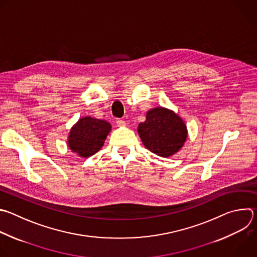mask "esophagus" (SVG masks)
Segmentation results:
<instances>
[{
	"mask_svg": "<svg viewBox=\"0 0 257 257\" xmlns=\"http://www.w3.org/2000/svg\"><path fill=\"white\" fill-rule=\"evenodd\" d=\"M116 123H117L118 127H125L126 126V122L124 120H121V119H118L116 121Z\"/></svg>",
	"mask_w": 257,
	"mask_h": 257,
	"instance_id": "esophagus-1",
	"label": "esophagus"
}]
</instances>
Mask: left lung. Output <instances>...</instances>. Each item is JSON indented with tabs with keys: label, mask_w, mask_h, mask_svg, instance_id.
Listing matches in <instances>:
<instances>
[{
	"label": "left lung",
	"mask_w": 257,
	"mask_h": 257,
	"mask_svg": "<svg viewBox=\"0 0 257 257\" xmlns=\"http://www.w3.org/2000/svg\"><path fill=\"white\" fill-rule=\"evenodd\" d=\"M137 132L143 145L161 157L179 152L188 138V128L181 116L164 107L150 109Z\"/></svg>",
	"instance_id": "obj_1"
}]
</instances>
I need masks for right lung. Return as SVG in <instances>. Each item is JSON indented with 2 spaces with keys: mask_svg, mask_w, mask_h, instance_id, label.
Returning a JSON list of instances; mask_svg holds the SVG:
<instances>
[{
  "mask_svg": "<svg viewBox=\"0 0 257 257\" xmlns=\"http://www.w3.org/2000/svg\"><path fill=\"white\" fill-rule=\"evenodd\" d=\"M112 130L109 122L91 116L79 118L67 136L68 148L79 157L88 158L98 152Z\"/></svg>",
  "mask_w": 257,
  "mask_h": 257,
  "instance_id": "right-lung-1",
  "label": "right lung"
}]
</instances>
